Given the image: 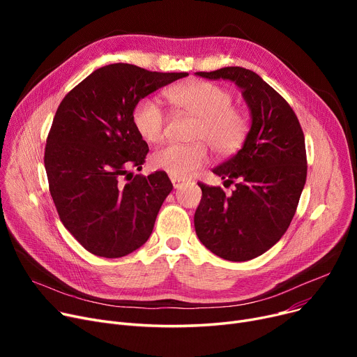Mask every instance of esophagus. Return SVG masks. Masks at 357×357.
Masks as SVG:
<instances>
[{"label": "esophagus", "mask_w": 357, "mask_h": 357, "mask_svg": "<svg viewBox=\"0 0 357 357\" xmlns=\"http://www.w3.org/2000/svg\"><path fill=\"white\" fill-rule=\"evenodd\" d=\"M171 181H172V183H174V188H181V186L183 185V179H179V178H174V176H171Z\"/></svg>", "instance_id": "34e87169"}]
</instances>
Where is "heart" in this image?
I'll use <instances>...</instances> for the list:
<instances>
[{"label": "heart", "instance_id": "heart-1", "mask_svg": "<svg viewBox=\"0 0 357 357\" xmlns=\"http://www.w3.org/2000/svg\"><path fill=\"white\" fill-rule=\"evenodd\" d=\"M167 98L178 109L198 120L191 144H167L150 156V165L174 178H188L208 160L210 144L218 156H230L245 143L249 120L233 105L231 92L215 84L192 81L181 84L167 92ZM133 124L149 143H159L165 136L166 114L150 98L137 102L133 109Z\"/></svg>", "mask_w": 357, "mask_h": 357}]
</instances>
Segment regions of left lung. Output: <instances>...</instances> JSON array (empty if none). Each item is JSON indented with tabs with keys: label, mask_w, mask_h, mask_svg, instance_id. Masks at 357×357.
I'll use <instances>...</instances> for the list:
<instances>
[{
	"label": "left lung",
	"mask_w": 357,
	"mask_h": 357,
	"mask_svg": "<svg viewBox=\"0 0 357 357\" xmlns=\"http://www.w3.org/2000/svg\"><path fill=\"white\" fill-rule=\"evenodd\" d=\"M197 75L234 82L250 109L243 147L213 169L234 183L233 192L199 182L202 197L194 215L205 248L226 260L246 261L276 245L295 215L307 181L304 133L285 98L253 70L227 66Z\"/></svg>",
	"instance_id": "obj_1"
}]
</instances>
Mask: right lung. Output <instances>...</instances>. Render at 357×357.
<instances>
[{"mask_svg":"<svg viewBox=\"0 0 357 357\" xmlns=\"http://www.w3.org/2000/svg\"><path fill=\"white\" fill-rule=\"evenodd\" d=\"M185 77L112 63L93 70L58 107L45 149L49 191L63 226L92 255L123 257L152 234L174 186L163 171L130 172L142 169L149 152L133 109Z\"/></svg>","mask_w":357,"mask_h":357,"instance_id":"obj_1","label":"right lung"}]
</instances>
